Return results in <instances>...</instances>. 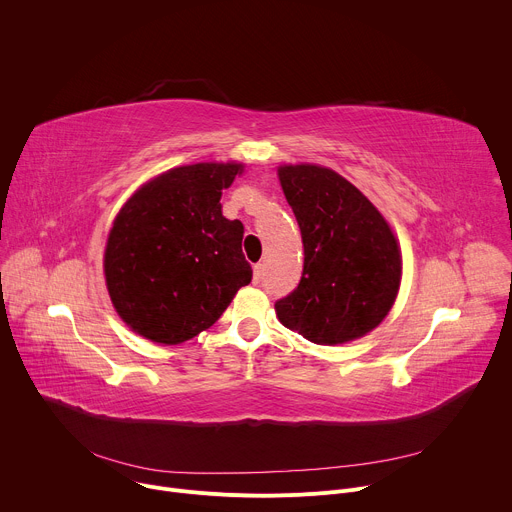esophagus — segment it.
Masks as SVG:
<instances>
[{"mask_svg": "<svg viewBox=\"0 0 512 512\" xmlns=\"http://www.w3.org/2000/svg\"><path fill=\"white\" fill-rule=\"evenodd\" d=\"M263 279V265L261 263H257L255 267H253V281L255 283H259Z\"/></svg>", "mask_w": 512, "mask_h": 512, "instance_id": "esophagus-1", "label": "esophagus"}]
</instances>
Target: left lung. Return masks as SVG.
<instances>
[{
    "instance_id": "left-lung-1",
    "label": "left lung",
    "mask_w": 512,
    "mask_h": 512,
    "mask_svg": "<svg viewBox=\"0 0 512 512\" xmlns=\"http://www.w3.org/2000/svg\"><path fill=\"white\" fill-rule=\"evenodd\" d=\"M279 182L304 243V273L275 302L277 318L314 344H342L377 328L401 279V253L381 212L320 166H283Z\"/></svg>"
}]
</instances>
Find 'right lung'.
<instances>
[{"mask_svg":"<svg viewBox=\"0 0 512 512\" xmlns=\"http://www.w3.org/2000/svg\"><path fill=\"white\" fill-rule=\"evenodd\" d=\"M241 164L174 168L137 190L117 214L105 279L117 314L137 334L180 344L210 328L253 269L241 221L223 216L221 194Z\"/></svg>","mask_w":512,"mask_h":512,"instance_id":"1","label":"right lung"}]
</instances>
